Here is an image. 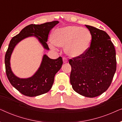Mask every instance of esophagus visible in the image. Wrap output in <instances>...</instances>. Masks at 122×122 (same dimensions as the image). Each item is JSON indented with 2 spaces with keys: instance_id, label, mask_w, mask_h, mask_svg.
Masks as SVG:
<instances>
[{
  "instance_id": "esophagus-1",
  "label": "esophagus",
  "mask_w": 122,
  "mask_h": 122,
  "mask_svg": "<svg viewBox=\"0 0 122 122\" xmlns=\"http://www.w3.org/2000/svg\"><path fill=\"white\" fill-rule=\"evenodd\" d=\"M63 63H66L68 62L67 59H66V58H65V57L63 58Z\"/></svg>"
}]
</instances>
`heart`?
<instances>
[{"label":"heart","instance_id":"obj_1","mask_svg":"<svg viewBox=\"0 0 122 122\" xmlns=\"http://www.w3.org/2000/svg\"><path fill=\"white\" fill-rule=\"evenodd\" d=\"M55 46H64L68 56L77 57L83 55L89 48L92 35L89 30L78 26H66L55 30L51 36Z\"/></svg>","mask_w":122,"mask_h":122}]
</instances>
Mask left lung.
<instances>
[{"label": "left lung", "mask_w": 122, "mask_h": 122, "mask_svg": "<svg viewBox=\"0 0 122 122\" xmlns=\"http://www.w3.org/2000/svg\"><path fill=\"white\" fill-rule=\"evenodd\" d=\"M92 35L91 46L83 55L69 59L70 81L78 94L93 98L109 87L117 68L114 45L106 31L87 25Z\"/></svg>", "instance_id": "1"}]
</instances>
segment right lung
<instances>
[{
  "mask_svg": "<svg viewBox=\"0 0 122 122\" xmlns=\"http://www.w3.org/2000/svg\"><path fill=\"white\" fill-rule=\"evenodd\" d=\"M59 23L58 21L47 22L41 24H30L21 30L19 34L11 39L5 56L6 74L10 84L20 93L28 97H36L47 93L54 83L55 75L63 64L61 56L56 59L43 56L40 67L36 73L28 78H19L15 76L10 67L11 55L15 46L25 38L34 36L42 44L44 49L49 50L47 44L48 35L51 29Z\"/></svg>",
  "mask_w": 122,
  "mask_h": 122,
  "instance_id": "add662e5",
  "label": "right lung"
}]
</instances>
